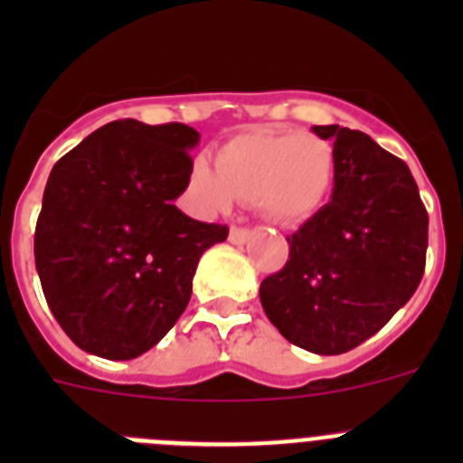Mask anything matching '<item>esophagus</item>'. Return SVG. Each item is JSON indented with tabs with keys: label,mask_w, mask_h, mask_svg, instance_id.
Segmentation results:
<instances>
[{
	"label": "esophagus",
	"mask_w": 463,
	"mask_h": 463,
	"mask_svg": "<svg viewBox=\"0 0 463 463\" xmlns=\"http://www.w3.org/2000/svg\"><path fill=\"white\" fill-rule=\"evenodd\" d=\"M250 239V229H243V227H232V232H229V241L236 245L245 243V241Z\"/></svg>",
	"instance_id": "esophagus-1"
}]
</instances>
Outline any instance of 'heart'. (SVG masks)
<instances>
[{
    "label": "heart",
    "instance_id": "heart-1",
    "mask_svg": "<svg viewBox=\"0 0 463 463\" xmlns=\"http://www.w3.org/2000/svg\"><path fill=\"white\" fill-rule=\"evenodd\" d=\"M336 157L325 138L297 129H260L222 143L215 166L196 159L187 178L192 202L203 213L227 211L234 199L255 202L269 220H308L334 185Z\"/></svg>",
    "mask_w": 463,
    "mask_h": 463
}]
</instances>
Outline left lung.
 <instances>
[{"label":"left lung","mask_w":463,"mask_h":463,"mask_svg":"<svg viewBox=\"0 0 463 463\" xmlns=\"http://www.w3.org/2000/svg\"><path fill=\"white\" fill-rule=\"evenodd\" d=\"M334 192L288 236L289 260L260 285L261 308L294 345L343 354L378 334L424 276L429 215L403 159L338 125Z\"/></svg>","instance_id":"left-lung-1"}]
</instances>
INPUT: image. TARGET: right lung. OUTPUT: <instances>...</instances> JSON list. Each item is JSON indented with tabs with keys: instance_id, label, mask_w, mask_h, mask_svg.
<instances>
[{
	"instance_id": "obj_1",
	"label": "right lung",
	"mask_w": 463,
	"mask_h": 463,
	"mask_svg": "<svg viewBox=\"0 0 463 463\" xmlns=\"http://www.w3.org/2000/svg\"><path fill=\"white\" fill-rule=\"evenodd\" d=\"M199 132L116 120L57 159L34 232L48 308L80 350L134 359L166 336L192 297L199 257L224 224L174 206Z\"/></svg>"
}]
</instances>
